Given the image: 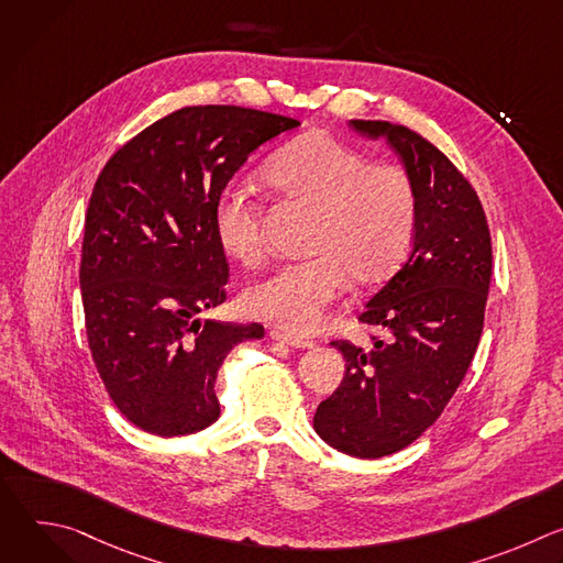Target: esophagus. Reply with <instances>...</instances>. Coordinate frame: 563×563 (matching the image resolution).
Wrapping results in <instances>:
<instances>
[{
	"mask_svg": "<svg viewBox=\"0 0 563 563\" xmlns=\"http://www.w3.org/2000/svg\"><path fill=\"white\" fill-rule=\"evenodd\" d=\"M269 336L278 343H287L289 347H296V350H307V347H313L316 343L311 339H305V336H298V334H289V332H278V330H272Z\"/></svg>",
	"mask_w": 563,
	"mask_h": 563,
	"instance_id": "esophagus-1",
	"label": "esophagus"
}]
</instances>
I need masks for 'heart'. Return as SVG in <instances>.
Returning <instances> with one entry per match:
<instances>
[{
    "label": "heart",
    "instance_id": "obj_1",
    "mask_svg": "<svg viewBox=\"0 0 563 563\" xmlns=\"http://www.w3.org/2000/svg\"><path fill=\"white\" fill-rule=\"evenodd\" d=\"M263 183L283 200L311 209L309 258L283 263L243 294L250 316L291 332L320 325L332 300L354 285L385 280L408 254L419 211L412 176L398 165L369 163L352 144L313 131L274 148ZM265 207L247 180H229L211 207L218 245L243 265L263 261Z\"/></svg>",
    "mask_w": 563,
    "mask_h": 563
}]
</instances>
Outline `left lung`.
I'll use <instances>...</instances> for the list:
<instances>
[{"mask_svg": "<svg viewBox=\"0 0 563 563\" xmlns=\"http://www.w3.org/2000/svg\"><path fill=\"white\" fill-rule=\"evenodd\" d=\"M350 126L387 140L419 196L410 256L358 316L387 341L369 352L332 343L345 376L313 417L316 434L334 450L378 459L417 441L463 380L484 330L493 245L476 191L434 144L380 120Z\"/></svg>", "mask_w": 563, "mask_h": 563, "instance_id": "left-lung-1", "label": "left lung"}]
</instances>
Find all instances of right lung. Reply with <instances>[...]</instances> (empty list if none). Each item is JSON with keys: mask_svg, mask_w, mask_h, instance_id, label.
Here are the masks:
<instances>
[{"mask_svg": "<svg viewBox=\"0 0 563 563\" xmlns=\"http://www.w3.org/2000/svg\"><path fill=\"white\" fill-rule=\"evenodd\" d=\"M298 120L243 107H187L129 140L87 209L79 289L89 347L118 410L140 430L183 437L220 417L218 369L258 323L198 313L224 300L229 265L211 207L265 142Z\"/></svg>", "mask_w": 563, "mask_h": 563, "instance_id": "add662e5", "label": "right lung"}]
</instances>
